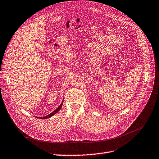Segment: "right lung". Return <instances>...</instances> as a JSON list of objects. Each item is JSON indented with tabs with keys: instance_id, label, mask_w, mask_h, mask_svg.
Segmentation results:
<instances>
[{
	"instance_id": "right-lung-1",
	"label": "right lung",
	"mask_w": 159,
	"mask_h": 159,
	"mask_svg": "<svg viewBox=\"0 0 159 159\" xmlns=\"http://www.w3.org/2000/svg\"><path fill=\"white\" fill-rule=\"evenodd\" d=\"M62 103L61 104V105L57 107V108L55 111H53L52 113H51L50 114H49V115H48V116H45V117H40V118H41V119H48V118H49V117H51L52 116H54L55 113H57L60 110H61V108L62 107Z\"/></svg>"
}]
</instances>
